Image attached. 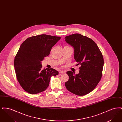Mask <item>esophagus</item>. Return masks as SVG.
<instances>
[{
  "label": "esophagus",
  "mask_w": 122,
  "mask_h": 122,
  "mask_svg": "<svg viewBox=\"0 0 122 122\" xmlns=\"http://www.w3.org/2000/svg\"><path fill=\"white\" fill-rule=\"evenodd\" d=\"M65 70H59V74H64L65 73Z\"/></svg>",
  "instance_id": "obj_1"
}]
</instances>
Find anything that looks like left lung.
Returning a JSON list of instances; mask_svg holds the SVG:
<instances>
[{
  "mask_svg": "<svg viewBox=\"0 0 122 122\" xmlns=\"http://www.w3.org/2000/svg\"><path fill=\"white\" fill-rule=\"evenodd\" d=\"M65 40L74 48V58L81 64L78 74L71 71L65 87L71 93L84 96L92 92L98 85L102 75L104 65L103 55L92 39L75 33L65 37Z\"/></svg>",
  "mask_w": 122,
  "mask_h": 122,
  "instance_id": "1",
  "label": "left lung"
}]
</instances>
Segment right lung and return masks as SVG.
<instances>
[{"mask_svg":"<svg viewBox=\"0 0 122 122\" xmlns=\"http://www.w3.org/2000/svg\"><path fill=\"white\" fill-rule=\"evenodd\" d=\"M59 36L41 34L30 37L21 44L14 59L18 81L27 92L40 93L48 87L51 77L58 74L52 68L43 70L41 61L60 39Z\"/></svg>","mask_w":122,"mask_h":122,"instance_id":"1","label":"right lung"}]
</instances>
